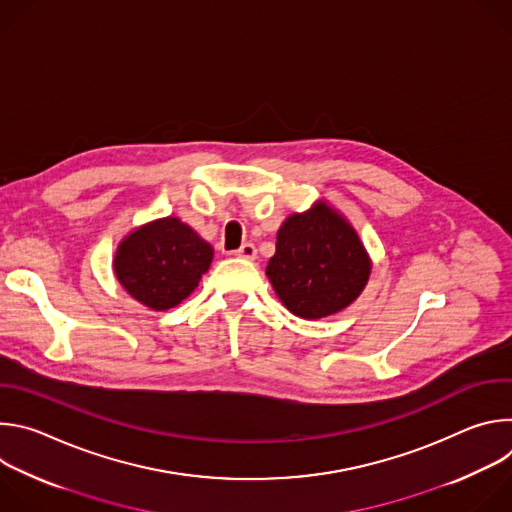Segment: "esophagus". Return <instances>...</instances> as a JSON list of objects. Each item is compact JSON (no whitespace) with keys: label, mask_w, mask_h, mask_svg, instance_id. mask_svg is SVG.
<instances>
[{"label":"esophagus","mask_w":512,"mask_h":512,"mask_svg":"<svg viewBox=\"0 0 512 512\" xmlns=\"http://www.w3.org/2000/svg\"><path fill=\"white\" fill-rule=\"evenodd\" d=\"M233 255H235V257H241V259H249V261H253V259L257 257V249H255V245H253V243H245V245H241Z\"/></svg>","instance_id":"34e87169"}]
</instances>
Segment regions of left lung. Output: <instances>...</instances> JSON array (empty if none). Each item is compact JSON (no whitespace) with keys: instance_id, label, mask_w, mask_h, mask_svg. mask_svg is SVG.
Here are the masks:
<instances>
[{"instance_id":"1","label":"left lung","mask_w":512,"mask_h":512,"mask_svg":"<svg viewBox=\"0 0 512 512\" xmlns=\"http://www.w3.org/2000/svg\"><path fill=\"white\" fill-rule=\"evenodd\" d=\"M265 273L291 314L318 320L360 296L371 259L346 218L320 200L285 218Z\"/></svg>"}]
</instances>
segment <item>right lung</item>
I'll return each mask as SVG.
<instances>
[{
  "label": "right lung",
  "instance_id": "add662e5",
  "mask_svg": "<svg viewBox=\"0 0 512 512\" xmlns=\"http://www.w3.org/2000/svg\"><path fill=\"white\" fill-rule=\"evenodd\" d=\"M212 247L176 216L131 231L115 251V275L127 294L164 312L186 300L208 271Z\"/></svg>",
  "mask_w": 512,
  "mask_h": 512
}]
</instances>
